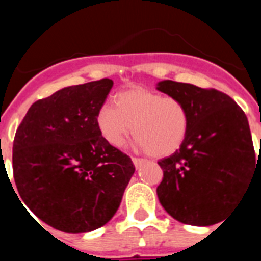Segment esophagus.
<instances>
[{
	"label": "esophagus",
	"instance_id": "esophagus-1",
	"mask_svg": "<svg viewBox=\"0 0 261 261\" xmlns=\"http://www.w3.org/2000/svg\"><path fill=\"white\" fill-rule=\"evenodd\" d=\"M132 162H133V165L136 166V168H138V167H141V166L144 165L146 161H145V159H141V158H132Z\"/></svg>",
	"mask_w": 261,
	"mask_h": 261
}]
</instances>
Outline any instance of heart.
<instances>
[{
    "label": "heart",
    "mask_w": 261,
    "mask_h": 261,
    "mask_svg": "<svg viewBox=\"0 0 261 261\" xmlns=\"http://www.w3.org/2000/svg\"><path fill=\"white\" fill-rule=\"evenodd\" d=\"M96 114V128L108 145L120 147L132 132L135 146L153 156H167L181 146L190 129V112L180 99L135 87L114 98Z\"/></svg>",
    "instance_id": "1"
}]
</instances>
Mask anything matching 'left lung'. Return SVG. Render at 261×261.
I'll return each mask as SVG.
<instances>
[{"mask_svg":"<svg viewBox=\"0 0 261 261\" xmlns=\"http://www.w3.org/2000/svg\"><path fill=\"white\" fill-rule=\"evenodd\" d=\"M156 90L180 99L190 112L180 149L158 162L163 170L159 202L181 223L221 222L246 195L256 167L247 116L214 89L165 80Z\"/></svg>","mask_w":261,"mask_h":261,"instance_id":"left-lung-1","label":"left lung"}]
</instances>
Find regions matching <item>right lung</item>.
Instances as JSON below:
<instances>
[{"label": "right lung", "instance_id": "right-lung-1", "mask_svg": "<svg viewBox=\"0 0 261 261\" xmlns=\"http://www.w3.org/2000/svg\"><path fill=\"white\" fill-rule=\"evenodd\" d=\"M112 86L105 78L64 87L34 103L15 133L13 171L20 202L60 231L80 234L106 225L135 174L132 159L96 128Z\"/></svg>", "mask_w": 261, "mask_h": 261}]
</instances>
